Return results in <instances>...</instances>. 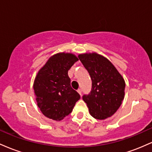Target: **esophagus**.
<instances>
[{"label": "esophagus", "mask_w": 152, "mask_h": 152, "mask_svg": "<svg viewBox=\"0 0 152 152\" xmlns=\"http://www.w3.org/2000/svg\"><path fill=\"white\" fill-rule=\"evenodd\" d=\"M77 91H78V94H80V95H81V89H80V88H78V89L77 90Z\"/></svg>", "instance_id": "1"}]
</instances>
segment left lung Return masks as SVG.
<instances>
[{
	"instance_id": "1",
	"label": "left lung",
	"mask_w": 152,
	"mask_h": 152,
	"mask_svg": "<svg viewBox=\"0 0 152 152\" xmlns=\"http://www.w3.org/2000/svg\"><path fill=\"white\" fill-rule=\"evenodd\" d=\"M78 58L89 73L91 91L83 96L90 114L103 120L114 114L124 98L125 81L114 66L96 53L79 54Z\"/></svg>"
}]
</instances>
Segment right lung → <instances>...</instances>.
I'll list each match as a JSON object with an SVG mask.
<instances>
[{
    "label": "right lung",
    "instance_id": "1",
    "mask_svg": "<svg viewBox=\"0 0 152 152\" xmlns=\"http://www.w3.org/2000/svg\"><path fill=\"white\" fill-rule=\"evenodd\" d=\"M78 58L72 53H58L48 59L35 78L37 105L44 116L60 121L72 111L80 95L71 86L68 71Z\"/></svg>",
    "mask_w": 152,
    "mask_h": 152
}]
</instances>
